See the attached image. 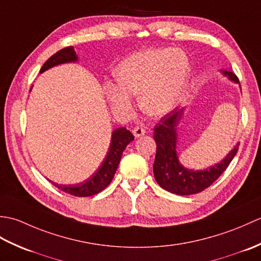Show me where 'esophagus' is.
<instances>
[{
	"instance_id": "34e87169",
	"label": "esophagus",
	"mask_w": 261,
	"mask_h": 261,
	"mask_svg": "<svg viewBox=\"0 0 261 261\" xmlns=\"http://www.w3.org/2000/svg\"><path fill=\"white\" fill-rule=\"evenodd\" d=\"M132 134H134V136L136 138H139V137H141V136L146 134V130H145V127H143V126L138 125V126L134 127V130H132Z\"/></svg>"
}]
</instances>
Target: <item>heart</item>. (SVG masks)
I'll list each match as a JSON object with an SVG mask.
<instances>
[{"instance_id":"1","label":"heart","mask_w":261,"mask_h":261,"mask_svg":"<svg viewBox=\"0 0 261 261\" xmlns=\"http://www.w3.org/2000/svg\"><path fill=\"white\" fill-rule=\"evenodd\" d=\"M190 76V59L184 51L150 48L122 60L115 68L118 82H108L105 93L114 110L126 113L134 94L140 92L141 109L149 115L162 116L180 103Z\"/></svg>"}]
</instances>
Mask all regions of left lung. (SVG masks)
Here are the masks:
<instances>
[{
	"label": "left lung",
	"instance_id": "8db88e82",
	"mask_svg": "<svg viewBox=\"0 0 261 261\" xmlns=\"http://www.w3.org/2000/svg\"><path fill=\"white\" fill-rule=\"evenodd\" d=\"M231 82L239 84L238 77L228 70H221ZM185 108H176L154 126L153 139L157 151L153 163V175L160 187L177 195H192L204 191L219 178L228 168L238 152L239 143L226 154V157L203 170H193L184 167L177 154V126L184 115Z\"/></svg>",
	"mask_w": 261,
	"mask_h": 261
}]
</instances>
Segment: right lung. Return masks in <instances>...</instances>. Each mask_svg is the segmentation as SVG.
I'll list each match as a JSON object with an SVG mask.
<instances>
[{
  "instance_id": "obj_1",
  "label": "right lung",
  "mask_w": 261,
  "mask_h": 261,
  "mask_svg": "<svg viewBox=\"0 0 261 261\" xmlns=\"http://www.w3.org/2000/svg\"><path fill=\"white\" fill-rule=\"evenodd\" d=\"M77 60H79V56L76 55L74 47H66L62 49V50H59L55 55H53V56L43 64L40 69V74L57 65L76 63ZM134 139L135 137L129 130H126L123 126L118 127V129H115L112 132L109 151L107 153V156H105L102 165L99 166L98 169L90 177V178L76 185H59L51 180H48L50 181L53 185L59 188L60 191L70 194V195L79 197L95 195V194L102 192L104 188L108 187L110 185V182L112 181L113 176L120 164L122 153H123L125 147L129 145L131 141H134Z\"/></svg>"
}]
</instances>
